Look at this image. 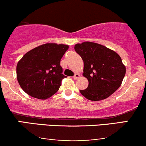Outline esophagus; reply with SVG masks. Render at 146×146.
I'll return each instance as SVG.
<instances>
[{
    "label": "esophagus",
    "mask_w": 146,
    "mask_h": 146,
    "mask_svg": "<svg viewBox=\"0 0 146 146\" xmlns=\"http://www.w3.org/2000/svg\"><path fill=\"white\" fill-rule=\"evenodd\" d=\"M79 78H80V74H78V73H75L74 76H73V79H75V80H77Z\"/></svg>",
    "instance_id": "1"
}]
</instances>
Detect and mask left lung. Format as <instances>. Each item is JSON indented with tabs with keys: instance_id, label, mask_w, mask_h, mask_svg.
<instances>
[{
	"instance_id": "obj_1",
	"label": "left lung",
	"mask_w": 146,
	"mask_h": 146,
	"mask_svg": "<svg viewBox=\"0 0 146 146\" xmlns=\"http://www.w3.org/2000/svg\"><path fill=\"white\" fill-rule=\"evenodd\" d=\"M74 48L83 60V76L88 81V88L80 90L81 94L91 101L105 100L113 94L125 74L121 57L106 46L92 42L78 43Z\"/></svg>"
}]
</instances>
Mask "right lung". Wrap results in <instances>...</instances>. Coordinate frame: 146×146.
Here are the masks:
<instances>
[{
	"label": "right lung",
	"mask_w": 146,
	"mask_h": 146,
	"mask_svg": "<svg viewBox=\"0 0 146 146\" xmlns=\"http://www.w3.org/2000/svg\"><path fill=\"white\" fill-rule=\"evenodd\" d=\"M68 45L46 43L30 50L18 61L16 77L26 93L33 98L46 100L59 90L66 78L60 60Z\"/></svg>",
	"instance_id": "obj_1"
}]
</instances>
